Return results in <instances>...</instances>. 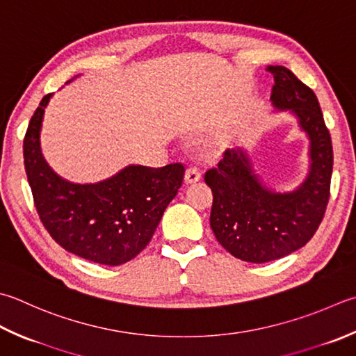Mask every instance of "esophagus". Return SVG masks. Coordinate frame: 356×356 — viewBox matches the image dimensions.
Instances as JSON below:
<instances>
[{"label": "esophagus", "instance_id": "esophagus-1", "mask_svg": "<svg viewBox=\"0 0 356 356\" xmlns=\"http://www.w3.org/2000/svg\"><path fill=\"white\" fill-rule=\"evenodd\" d=\"M202 177V172L197 166H188L185 172V182L186 184H196Z\"/></svg>", "mask_w": 356, "mask_h": 356}]
</instances>
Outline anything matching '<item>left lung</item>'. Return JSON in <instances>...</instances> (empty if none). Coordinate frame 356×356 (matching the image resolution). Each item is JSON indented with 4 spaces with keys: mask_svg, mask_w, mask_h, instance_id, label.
<instances>
[{
    "mask_svg": "<svg viewBox=\"0 0 356 356\" xmlns=\"http://www.w3.org/2000/svg\"><path fill=\"white\" fill-rule=\"evenodd\" d=\"M271 102L293 113L310 138V172L293 193H273L257 179L242 149H227L205 172L213 191L210 225L216 239L238 259L262 264L304 247L321 224L330 197L333 149L313 90L284 66H270Z\"/></svg>",
    "mask_w": 356,
    "mask_h": 356,
    "instance_id": "left-lung-1",
    "label": "left lung"
}]
</instances>
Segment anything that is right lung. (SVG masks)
I'll return each instance as SVG.
<instances>
[{"instance_id": "obj_1", "label": "right lung", "mask_w": 356, "mask_h": 356, "mask_svg": "<svg viewBox=\"0 0 356 356\" xmlns=\"http://www.w3.org/2000/svg\"><path fill=\"white\" fill-rule=\"evenodd\" d=\"M52 94L40 102L27 127L23 154L41 224L69 253L102 266H120L148 245L165 208L185 176L182 163L162 168L131 165L99 184L58 177L40 151V128Z\"/></svg>"}]
</instances>
